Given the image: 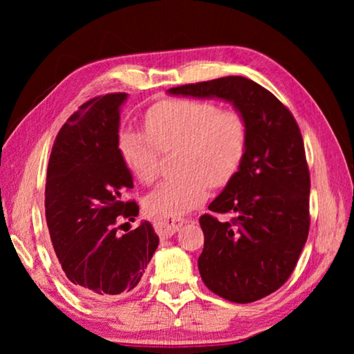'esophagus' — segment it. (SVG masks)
<instances>
[{
	"label": "esophagus",
	"mask_w": 354,
	"mask_h": 354,
	"mask_svg": "<svg viewBox=\"0 0 354 354\" xmlns=\"http://www.w3.org/2000/svg\"><path fill=\"white\" fill-rule=\"evenodd\" d=\"M189 218L185 217H165V218H156L154 227L156 232L162 237L173 236L184 223H187Z\"/></svg>",
	"instance_id": "esophagus-1"
}]
</instances>
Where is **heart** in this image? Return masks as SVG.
Returning a JSON list of instances; mask_svg holds the SVG:
<instances>
[{"instance_id": "obj_1", "label": "heart", "mask_w": 354, "mask_h": 354, "mask_svg": "<svg viewBox=\"0 0 354 354\" xmlns=\"http://www.w3.org/2000/svg\"><path fill=\"white\" fill-rule=\"evenodd\" d=\"M145 128L148 134L128 131L120 137L122 158L139 181L153 183L159 175L160 151L181 147V175L165 179L145 200L147 212L158 218L178 217L200 206L209 187L230 183L247 156V118L211 101H164L148 111Z\"/></svg>"}]
</instances>
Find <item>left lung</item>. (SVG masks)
Masks as SVG:
<instances>
[{"label":"left lung","instance_id":"8db88e82","mask_svg":"<svg viewBox=\"0 0 354 354\" xmlns=\"http://www.w3.org/2000/svg\"><path fill=\"white\" fill-rule=\"evenodd\" d=\"M169 93L231 101L247 118L243 164L209 205V211L234 217L201 215L198 270L207 289L227 301L270 295L292 274L310 225V178L295 118L272 92L243 76L185 84Z\"/></svg>","mask_w":354,"mask_h":354}]
</instances>
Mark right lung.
Returning <instances> with one entry per match:
<instances>
[{
    "label": "right lung",
    "mask_w": 354,
    "mask_h": 354,
    "mask_svg": "<svg viewBox=\"0 0 354 354\" xmlns=\"http://www.w3.org/2000/svg\"><path fill=\"white\" fill-rule=\"evenodd\" d=\"M127 93H107L80 106L59 131L48 162L45 215L65 277L82 297L122 298L134 289L159 237L142 221L120 237L118 221H134L124 201L133 176L118 148L120 106Z\"/></svg>",
    "instance_id": "right-lung-1"
}]
</instances>
